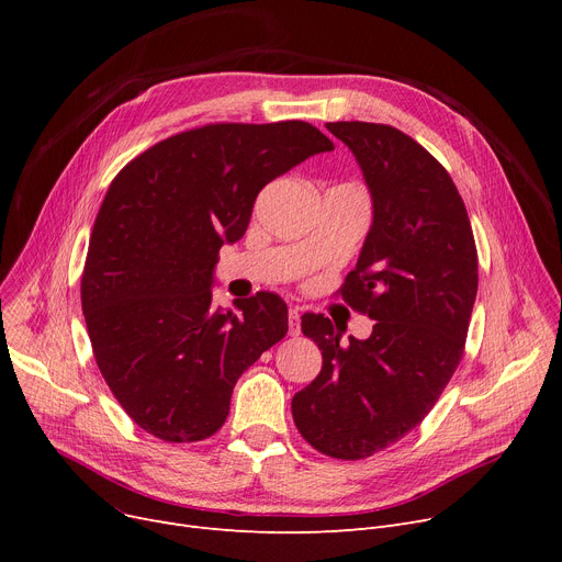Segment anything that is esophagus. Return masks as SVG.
<instances>
[{
  "mask_svg": "<svg viewBox=\"0 0 562 562\" xmlns=\"http://www.w3.org/2000/svg\"><path fill=\"white\" fill-rule=\"evenodd\" d=\"M289 333L293 337L301 335V310L299 307H289Z\"/></svg>",
  "mask_w": 562,
  "mask_h": 562,
  "instance_id": "obj_1",
  "label": "esophagus"
}]
</instances>
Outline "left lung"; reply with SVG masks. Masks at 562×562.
<instances>
[{"instance_id": "8db88e82", "label": "left lung", "mask_w": 562, "mask_h": 562, "mask_svg": "<svg viewBox=\"0 0 562 562\" xmlns=\"http://www.w3.org/2000/svg\"><path fill=\"white\" fill-rule=\"evenodd\" d=\"M326 127L356 155L373 198V225L337 293L375 326L341 346L330 318L303 314L323 367L291 415L323 456L362 460L417 428L449 385L464 356L479 252L451 175L426 147L392 125Z\"/></svg>"}]
</instances>
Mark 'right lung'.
<instances>
[{
    "label": "right lung",
    "instance_id": "right-lung-1",
    "mask_svg": "<svg viewBox=\"0 0 562 562\" xmlns=\"http://www.w3.org/2000/svg\"><path fill=\"white\" fill-rule=\"evenodd\" d=\"M333 140L303 121L212 123L134 157L98 212L81 310L98 369L130 419L164 441L212 437L239 375L286 330L271 291L212 305L221 246L248 229L259 191Z\"/></svg>",
    "mask_w": 562,
    "mask_h": 562
}]
</instances>
